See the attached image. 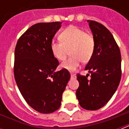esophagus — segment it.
<instances>
[{"instance_id": "obj_1", "label": "esophagus", "mask_w": 129, "mask_h": 129, "mask_svg": "<svg viewBox=\"0 0 129 129\" xmlns=\"http://www.w3.org/2000/svg\"><path fill=\"white\" fill-rule=\"evenodd\" d=\"M71 78H72V79H76L75 75H71Z\"/></svg>"}]
</instances>
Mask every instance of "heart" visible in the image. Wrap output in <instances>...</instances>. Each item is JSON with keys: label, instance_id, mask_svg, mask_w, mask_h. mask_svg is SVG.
Wrapping results in <instances>:
<instances>
[{"label": "heart", "instance_id": "1", "mask_svg": "<svg viewBox=\"0 0 129 129\" xmlns=\"http://www.w3.org/2000/svg\"><path fill=\"white\" fill-rule=\"evenodd\" d=\"M59 39L60 42L53 41L50 44L54 57L59 61L64 60L68 50L71 56L61 64L63 69L73 73L78 68L81 61L87 63L91 59L95 48V41L91 34L71 25L60 33Z\"/></svg>", "mask_w": 129, "mask_h": 129}]
</instances>
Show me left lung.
Returning <instances> with one entry per match:
<instances>
[{
    "label": "left lung",
    "mask_w": 129,
    "mask_h": 129,
    "mask_svg": "<svg viewBox=\"0 0 129 129\" xmlns=\"http://www.w3.org/2000/svg\"><path fill=\"white\" fill-rule=\"evenodd\" d=\"M87 21L95 41L92 56L85 68L91 78L77 75L79 86L76 95L82 108L95 111L105 106L117 89L122 75L121 54L105 26L96 21Z\"/></svg>",
    "instance_id": "1"
}]
</instances>
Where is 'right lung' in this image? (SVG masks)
Instances as JSON below:
<instances>
[{
    "mask_svg": "<svg viewBox=\"0 0 129 129\" xmlns=\"http://www.w3.org/2000/svg\"><path fill=\"white\" fill-rule=\"evenodd\" d=\"M61 26V22L34 24L16 45V83L26 102L41 113L59 109L70 78L68 70L55 71L59 63L50 50L52 39Z\"/></svg>",
    "mask_w": 129,
    "mask_h": 129,
    "instance_id": "add662e5",
    "label": "right lung"
}]
</instances>
